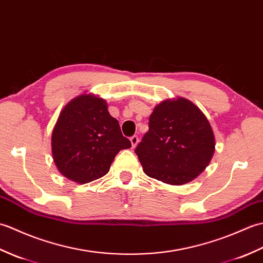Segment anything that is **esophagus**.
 I'll return each instance as SVG.
<instances>
[{"instance_id": "esophagus-1", "label": "esophagus", "mask_w": 263, "mask_h": 263, "mask_svg": "<svg viewBox=\"0 0 263 263\" xmlns=\"http://www.w3.org/2000/svg\"><path fill=\"white\" fill-rule=\"evenodd\" d=\"M130 141H131L132 147H133V148H136V147H137V144L139 143V137H138V136H133V137H131V138H130Z\"/></svg>"}]
</instances>
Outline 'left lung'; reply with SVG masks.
Here are the masks:
<instances>
[{
  "instance_id": "obj_1",
  "label": "left lung",
  "mask_w": 263,
  "mask_h": 263,
  "mask_svg": "<svg viewBox=\"0 0 263 263\" xmlns=\"http://www.w3.org/2000/svg\"><path fill=\"white\" fill-rule=\"evenodd\" d=\"M135 152L149 177L182 185L209 165L215 136L209 121L193 103L182 97L166 99L154 108L149 131Z\"/></svg>"
}]
</instances>
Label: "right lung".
Listing matches in <instances>:
<instances>
[{
    "label": "right lung",
    "instance_id": "right-lung-1",
    "mask_svg": "<svg viewBox=\"0 0 263 263\" xmlns=\"http://www.w3.org/2000/svg\"><path fill=\"white\" fill-rule=\"evenodd\" d=\"M131 148L104 99L83 93L60 113L52 133L54 163L69 180L85 184L108 173L115 156Z\"/></svg>",
    "mask_w": 263,
    "mask_h": 263
}]
</instances>
